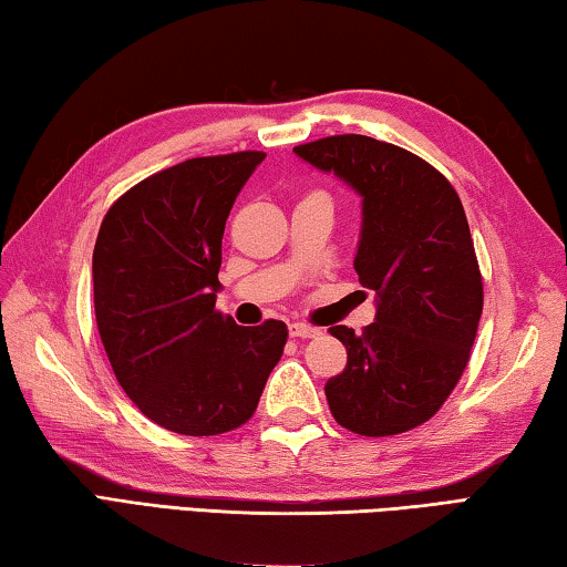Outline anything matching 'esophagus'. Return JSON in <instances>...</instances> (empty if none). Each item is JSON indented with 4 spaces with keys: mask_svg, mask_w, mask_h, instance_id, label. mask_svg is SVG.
<instances>
[{
    "mask_svg": "<svg viewBox=\"0 0 567 567\" xmlns=\"http://www.w3.org/2000/svg\"><path fill=\"white\" fill-rule=\"evenodd\" d=\"M289 333L293 336V339H316V336L321 333V329H316V326H311V323H291Z\"/></svg>",
    "mask_w": 567,
    "mask_h": 567,
    "instance_id": "obj_1",
    "label": "esophagus"
}]
</instances>
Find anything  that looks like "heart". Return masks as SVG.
<instances>
[{"label": "heart", "instance_id": "1", "mask_svg": "<svg viewBox=\"0 0 567 567\" xmlns=\"http://www.w3.org/2000/svg\"><path fill=\"white\" fill-rule=\"evenodd\" d=\"M316 194H319V192H316Z\"/></svg>", "mask_w": 567, "mask_h": 567}]
</instances>
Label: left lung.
<instances>
[{
	"mask_svg": "<svg viewBox=\"0 0 567 567\" xmlns=\"http://www.w3.org/2000/svg\"><path fill=\"white\" fill-rule=\"evenodd\" d=\"M293 152L363 196L353 268L379 296L363 333L329 329L349 353L326 383L333 419L371 439L419 429L458 385L483 313V276L458 192L425 158L371 136H326Z\"/></svg>",
	"mask_w": 567,
	"mask_h": 567,
	"instance_id": "obj_1",
	"label": "left lung"
}]
</instances>
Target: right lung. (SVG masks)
<instances>
[{"instance_id": "add662e5", "label": "right lung", "mask_w": 567, "mask_h": 567, "mask_svg": "<svg viewBox=\"0 0 567 567\" xmlns=\"http://www.w3.org/2000/svg\"><path fill=\"white\" fill-rule=\"evenodd\" d=\"M264 156L186 158L124 192L99 228L96 329L118 385L166 431L244 425L281 361L284 321L246 329L216 309L226 218Z\"/></svg>"}]
</instances>
